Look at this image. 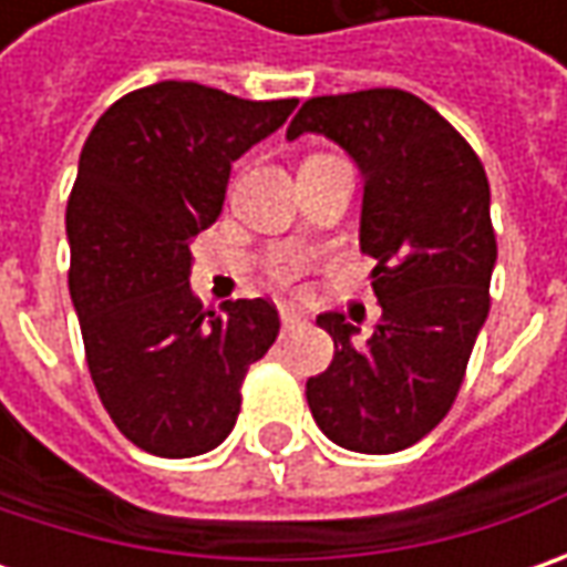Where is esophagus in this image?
Listing matches in <instances>:
<instances>
[{"instance_id":"1","label":"esophagus","mask_w":567,"mask_h":567,"mask_svg":"<svg viewBox=\"0 0 567 567\" xmlns=\"http://www.w3.org/2000/svg\"><path fill=\"white\" fill-rule=\"evenodd\" d=\"M280 321H284V331H293L296 324H302V316L296 309H280Z\"/></svg>"}]
</instances>
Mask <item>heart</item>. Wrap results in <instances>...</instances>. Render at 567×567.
<instances>
[{"instance_id":"b5f03b06","label":"heart","mask_w":567,"mask_h":567,"mask_svg":"<svg viewBox=\"0 0 567 567\" xmlns=\"http://www.w3.org/2000/svg\"><path fill=\"white\" fill-rule=\"evenodd\" d=\"M277 280H284V284H287V280H290V274H287V271H280V274H277Z\"/></svg>"}]
</instances>
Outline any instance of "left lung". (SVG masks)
I'll return each instance as SVG.
<instances>
[{"instance_id": "left-lung-1", "label": "left lung", "mask_w": 567, "mask_h": 567, "mask_svg": "<svg viewBox=\"0 0 567 567\" xmlns=\"http://www.w3.org/2000/svg\"><path fill=\"white\" fill-rule=\"evenodd\" d=\"M318 132L362 169L360 246L375 258L381 321L365 343L324 312L331 365L306 381L318 429L347 451L394 454L442 423L489 316V179L467 138L398 87L312 97L287 138Z\"/></svg>"}]
</instances>
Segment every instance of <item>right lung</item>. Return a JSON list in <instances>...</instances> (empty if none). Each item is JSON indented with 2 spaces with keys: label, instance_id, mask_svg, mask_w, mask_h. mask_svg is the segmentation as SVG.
Segmentation results:
<instances>
[{
  "label": "right lung",
  "instance_id": "1",
  "mask_svg": "<svg viewBox=\"0 0 567 567\" xmlns=\"http://www.w3.org/2000/svg\"><path fill=\"white\" fill-rule=\"evenodd\" d=\"M296 103L161 81L116 100L84 142L65 207L69 290L100 401L147 454L220 445L249 365L277 340L268 299L202 309L188 290V243L217 220L233 161Z\"/></svg>",
  "mask_w": 567,
  "mask_h": 567
}]
</instances>
